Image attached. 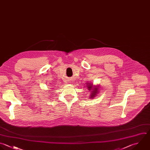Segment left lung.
I'll return each instance as SVG.
<instances>
[{
  "label": "left lung",
  "mask_w": 150,
  "mask_h": 150,
  "mask_svg": "<svg viewBox=\"0 0 150 150\" xmlns=\"http://www.w3.org/2000/svg\"><path fill=\"white\" fill-rule=\"evenodd\" d=\"M86 84H87L86 87H87V88H88V90H90V91H91L90 94V97H89L88 98H90V99L94 98L97 95V94L98 93V91H98V87H99V86H95V87L92 88V87H93L92 83H87ZM97 86L98 87L97 88L96 87Z\"/></svg>",
  "instance_id": "left-lung-1"
}]
</instances>
